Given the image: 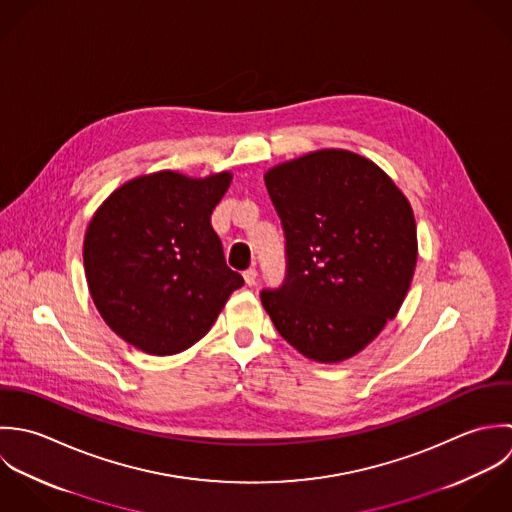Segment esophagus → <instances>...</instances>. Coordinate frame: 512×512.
Returning <instances> with one entry per match:
<instances>
[{"label":"esophagus","mask_w":512,"mask_h":512,"mask_svg":"<svg viewBox=\"0 0 512 512\" xmlns=\"http://www.w3.org/2000/svg\"><path fill=\"white\" fill-rule=\"evenodd\" d=\"M243 279H245V285H247V287H253V285L257 283V271H255V269L243 271Z\"/></svg>","instance_id":"1"}]
</instances>
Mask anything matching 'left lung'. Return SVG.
Here are the masks:
<instances>
[{
  "label": "left lung",
  "instance_id": "obj_1",
  "mask_svg": "<svg viewBox=\"0 0 512 512\" xmlns=\"http://www.w3.org/2000/svg\"><path fill=\"white\" fill-rule=\"evenodd\" d=\"M265 186L285 231L287 273L261 303L310 360L342 362L366 348L408 295L417 261L406 196L374 162L318 150L279 164Z\"/></svg>",
  "mask_w": 512,
  "mask_h": 512
}]
</instances>
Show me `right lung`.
I'll use <instances>...</instances> for the list:
<instances>
[{"mask_svg": "<svg viewBox=\"0 0 512 512\" xmlns=\"http://www.w3.org/2000/svg\"><path fill=\"white\" fill-rule=\"evenodd\" d=\"M229 184V172L196 180L164 170L126 182L93 215L83 245L89 291L104 322L138 350L190 348L243 287L211 227Z\"/></svg>", "mask_w": 512, "mask_h": 512, "instance_id": "add662e5", "label": "right lung"}]
</instances>
